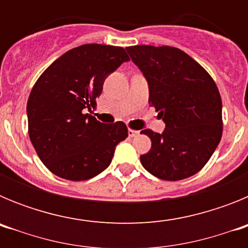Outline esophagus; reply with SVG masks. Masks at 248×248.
<instances>
[{"mask_svg":"<svg viewBox=\"0 0 248 248\" xmlns=\"http://www.w3.org/2000/svg\"><path fill=\"white\" fill-rule=\"evenodd\" d=\"M128 134H129V137H131V138L137 137V135H139V131L134 130V129H129Z\"/></svg>","mask_w":248,"mask_h":248,"instance_id":"34e87169","label":"esophagus"}]
</instances>
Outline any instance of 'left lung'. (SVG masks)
Masks as SVG:
<instances>
[{"mask_svg": "<svg viewBox=\"0 0 248 248\" xmlns=\"http://www.w3.org/2000/svg\"><path fill=\"white\" fill-rule=\"evenodd\" d=\"M145 77L149 104L165 123L160 133L145 129L151 149L140 156L151 175L169 181L199 172L222 135V102L210 74L179 48L131 46L125 48Z\"/></svg>", "mask_w": 248, "mask_h": 248, "instance_id": "left-lung-1", "label": "left lung"}]
</instances>
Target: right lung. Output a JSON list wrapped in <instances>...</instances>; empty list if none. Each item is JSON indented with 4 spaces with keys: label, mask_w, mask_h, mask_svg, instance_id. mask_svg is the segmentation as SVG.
<instances>
[{
    "label": "right lung",
    "mask_w": 248,
    "mask_h": 248,
    "mask_svg": "<svg viewBox=\"0 0 248 248\" xmlns=\"http://www.w3.org/2000/svg\"><path fill=\"white\" fill-rule=\"evenodd\" d=\"M129 57L122 47L83 45L65 52L39 77L27 102L28 134L41 161L67 180H88L111 163L128 137L123 122L104 124L91 111L109 74Z\"/></svg>",
    "instance_id": "right-lung-1"
}]
</instances>
